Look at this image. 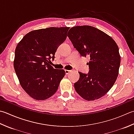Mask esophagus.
<instances>
[{"instance_id": "34e87169", "label": "esophagus", "mask_w": 134, "mask_h": 134, "mask_svg": "<svg viewBox=\"0 0 134 134\" xmlns=\"http://www.w3.org/2000/svg\"><path fill=\"white\" fill-rule=\"evenodd\" d=\"M70 72H71V71H70V70H65V74H69Z\"/></svg>"}]
</instances>
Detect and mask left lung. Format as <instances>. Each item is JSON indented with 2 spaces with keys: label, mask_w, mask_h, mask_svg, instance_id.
Wrapping results in <instances>:
<instances>
[{
  "label": "left lung",
  "mask_w": 134,
  "mask_h": 134,
  "mask_svg": "<svg viewBox=\"0 0 134 134\" xmlns=\"http://www.w3.org/2000/svg\"><path fill=\"white\" fill-rule=\"evenodd\" d=\"M67 36L81 56L90 58L88 74L79 72V80L74 83L76 92L86 100L102 98L119 75L121 59L117 43L106 33L89 25L70 28Z\"/></svg>",
  "instance_id": "left-lung-1"
}]
</instances>
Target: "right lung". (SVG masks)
<instances>
[{"label":"right lung","mask_w":134,"mask_h":134,"mask_svg":"<svg viewBox=\"0 0 134 134\" xmlns=\"http://www.w3.org/2000/svg\"><path fill=\"white\" fill-rule=\"evenodd\" d=\"M69 27H49L31 31L15 48L14 67L20 85L36 100L56 93L65 71L50 65L58 47L67 38Z\"/></svg>","instance_id":"right-lung-1"}]
</instances>
